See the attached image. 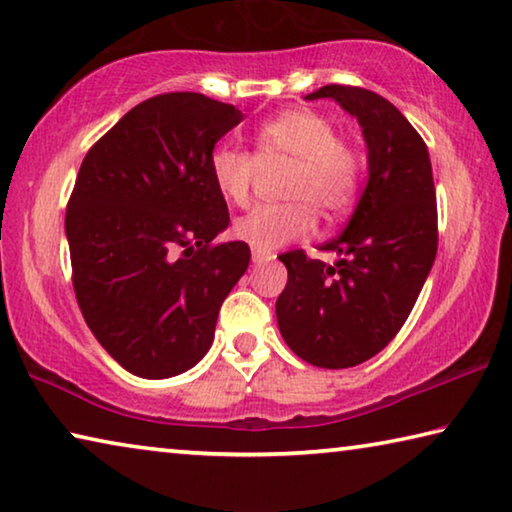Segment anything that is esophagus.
I'll return each mask as SVG.
<instances>
[{
  "mask_svg": "<svg viewBox=\"0 0 512 512\" xmlns=\"http://www.w3.org/2000/svg\"><path fill=\"white\" fill-rule=\"evenodd\" d=\"M271 259H275V255H273V253H264V250H257V248H253V262H255V264L271 262Z\"/></svg>",
  "mask_w": 512,
  "mask_h": 512,
  "instance_id": "obj_1",
  "label": "esophagus"
}]
</instances>
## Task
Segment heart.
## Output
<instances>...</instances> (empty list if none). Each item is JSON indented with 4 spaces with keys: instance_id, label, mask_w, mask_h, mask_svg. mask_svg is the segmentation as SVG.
Instances as JSON below:
<instances>
[{
    "instance_id": "obj_1",
    "label": "heart",
    "mask_w": 512,
    "mask_h": 512,
    "mask_svg": "<svg viewBox=\"0 0 512 512\" xmlns=\"http://www.w3.org/2000/svg\"><path fill=\"white\" fill-rule=\"evenodd\" d=\"M255 157L221 143L209 154V173L218 193L246 202L257 161H289L280 205H259L234 221V237L264 253L307 237L316 212L326 221L342 216L358 196L362 161L351 143L339 139L332 120L312 109L282 111L255 129Z\"/></svg>"
}]
</instances>
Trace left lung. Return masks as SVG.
Here are the masks:
<instances>
[{"label": "left lung", "mask_w": 512, "mask_h": 512, "mask_svg": "<svg viewBox=\"0 0 512 512\" xmlns=\"http://www.w3.org/2000/svg\"><path fill=\"white\" fill-rule=\"evenodd\" d=\"M330 97L358 118L369 180L344 232L321 250L280 255L289 280L275 303L280 335L298 358L323 369L367 362L408 319L437 253V205L428 148L408 118L378 93L330 84L305 100Z\"/></svg>", "instance_id": "obj_1"}]
</instances>
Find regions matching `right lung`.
I'll return each instance as SVG.
<instances>
[{
	"label": "right lung",
	"instance_id": "obj_1",
	"mask_svg": "<svg viewBox=\"0 0 512 512\" xmlns=\"http://www.w3.org/2000/svg\"><path fill=\"white\" fill-rule=\"evenodd\" d=\"M243 113L202 93H164L127 111L81 161L66 212L72 287L97 342L139 378L196 367L218 310L248 269L209 173Z\"/></svg>",
	"mask_w": 512,
	"mask_h": 512
}]
</instances>
